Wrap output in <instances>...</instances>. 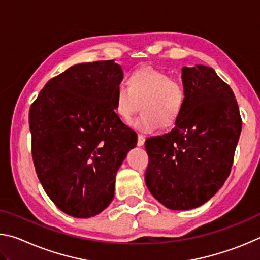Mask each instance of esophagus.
<instances>
[{"label": "esophagus", "instance_id": "obj_1", "mask_svg": "<svg viewBox=\"0 0 260 260\" xmlns=\"http://www.w3.org/2000/svg\"><path fill=\"white\" fill-rule=\"evenodd\" d=\"M144 141H146V138H144L143 135L139 134V135H138V146H139V147H142L143 144H144Z\"/></svg>", "mask_w": 260, "mask_h": 260}]
</instances>
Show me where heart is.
<instances>
[{
	"label": "heart",
	"instance_id": "1",
	"mask_svg": "<svg viewBox=\"0 0 260 260\" xmlns=\"http://www.w3.org/2000/svg\"><path fill=\"white\" fill-rule=\"evenodd\" d=\"M186 91L182 82L152 67H142L131 74L128 86L121 83L114 93V109L128 120L142 102V113L131 125L143 133L172 125L181 113Z\"/></svg>",
	"mask_w": 260,
	"mask_h": 260
}]
</instances>
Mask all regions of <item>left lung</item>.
I'll return each instance as SVG.
<instances>
[{
	"instance_id": "left-lung-1",
	"label": "left lung",
	"mask_w": 260,
	"mask_h": 260,
	"mask_svg": "<svg viewBox=\"0 0 260 260\" xmlns=\"http://www.w3.org/2000/svg\"><path fill=\"white\" fill-rule=\"evenodd\" d=\"M186 91L181 113L169 133L146 141V184L170 210L199 208L231 173L242 120L231 87L212 68L181 70Z\"/></svg>"
}]
</instances>
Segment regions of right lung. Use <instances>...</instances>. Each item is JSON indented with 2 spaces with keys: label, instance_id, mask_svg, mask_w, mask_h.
Wrapping results in <instances>:
<instances>
[{
  "label": "right lung",
  "instance_id": "obj_1",
  "mask_svg": "<svg viewBox=\"0 0 260 260\" xmlns=\"http://www.w3.org/2000/svg\"><path fill=\"white\" fill-rule=\"evenodd\" d=\"M122 77L114 60L73 65L50 79L30 107L38 178L57 208L74 218L108 208L118 170L138 142L114 109Z\"/></svg>",
  "mask_w": 260,
  "mask_h": 260
}]
</instances>
